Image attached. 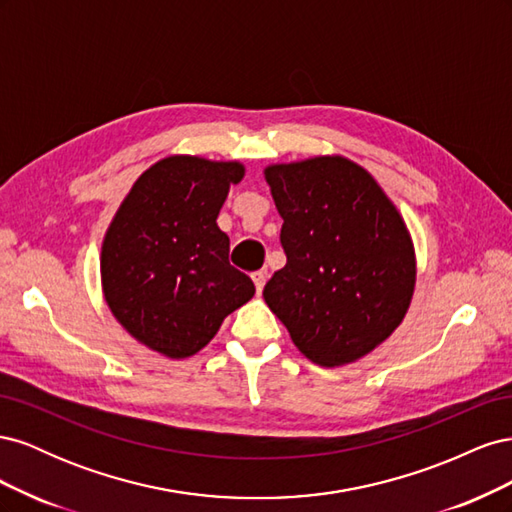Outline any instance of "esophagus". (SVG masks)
I'll return each instance as SVG.
<instances>
[{"label":"esophagus","mask_w":512,"mask_h":512,"mask_svg":"<svg viewBox=\"0 0 512 512\" xmlns=\"http://www.w3.org/2000/svg\"><path fill=\"white\" fill-rule=\"evenodd\" d=\"M252 280H254V284H256V292L260 294L262 288H265V282H267V271H256V273H252Z\"/></svg>","instance_id":"1"}]
</instances>
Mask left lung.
<instances>
[{"label":"left lung","instance_id":"1","mask_svg":"<svg viewBox=\"0 0 512 512\" xmlns=\"http://www.w3.org/2000/svg\"><path fill=\"white\" fill-rule=\"evenodd\" d=\"M265 179L284 220L286 267L262 297L312 363L361 359L412 301L416 262L404 220L376 179L346 158L273 164Z\"/></svg>","mask_w":512,"mask_h":512}]
</instances>
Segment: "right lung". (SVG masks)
Segmentation results:
<instances>
[{
	"instance_id": "obj_1",
	"label": "right lung",
	"mask_w": 512,
	"mask_h": 512,
	"mask_svg": "<svg viewBox=\"0 0 512 512\" xmlns=\"http://www.w3.org/2000/svg\"><path fill=\"white\" fill-rule=\"evenodd\" d=\"M243 175L239 162L164 158L136 179L106 230L104 299L123 329L170 359L205 348L256 292L228 262L230 239L215 222Z\"/></svg>"
}]
</instances>
